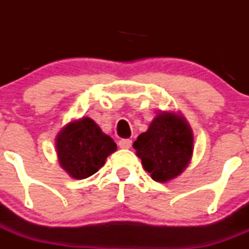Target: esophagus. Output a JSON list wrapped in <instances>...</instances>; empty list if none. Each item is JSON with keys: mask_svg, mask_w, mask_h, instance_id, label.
I'll list each match as a JSON object with an SVG mask.
<instances>
[{"mask_svg": "<svg viewBox=\"0 0 249 249\" xmlns=\"http://www.w3.org/2000/svg\"><path fill=\"white\" fill-rule=\"evenodd\" d=\"M118 146H120L121 148H131L132 140H129V138H123V140H121L120 142H118Z\"/></svg>", "mask_w": 249, "mask_h": 249, "instance_id": "obj_1", "label": "esophagus"}]
</instances>
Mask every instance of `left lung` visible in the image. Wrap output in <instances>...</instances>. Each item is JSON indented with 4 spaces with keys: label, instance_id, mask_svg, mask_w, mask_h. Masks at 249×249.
Masks as SVG:
<instances>
[{
    "label": "left lung",
    "instance_id": "1",
    "mask_svg": "<svg viewBox=\"0 0 249 249\" xmlns=\"http://www.w3.org/2000/svg\"><path fill=\"white\" fill-rule=\"evenodd\" d=\"M152 179L164 183L183 172L193 153V133L182 114L160 112L133 143Z\"/></svg>",
    "mask_w": 249,
    "mask_h": 249
}]
</instances>
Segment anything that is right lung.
Returning a JSON list of instances; mask_svg holds the SVG:
<instances>
[{
    "instance_id": "1",
    "label": "right lung",
    "mask_w": 249,
    "mask_h": 249,
    "mask_svg": "<svg viewBox=\"0 0 249 249\" xmlns=\"http://www.w3.org/2000/svg\"><path fill=\"white\" fill-rule=\"evenodd\" d=\"M116 149L114 141L89 117L72 121L56 137L59 166L76 179L94 175Z\"/></svg>"
}]
</instances>
